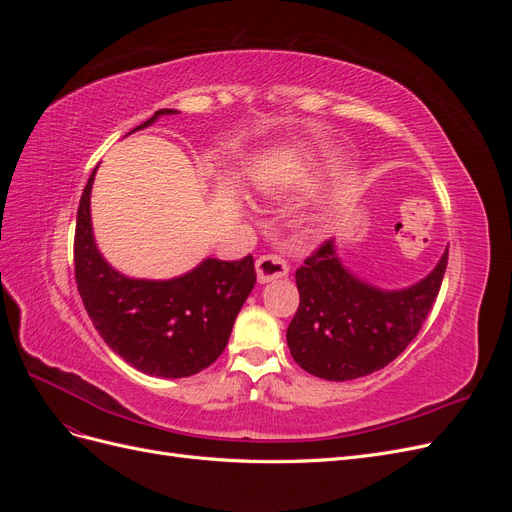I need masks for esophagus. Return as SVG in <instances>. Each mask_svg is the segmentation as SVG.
I'll list each match as a JSON object with an SVG mask.
<instances>
[{
    "label": "esophagus",
    "mask_w": 512,
    "mask_h": 512,
    "mask_svg": "<svg viewBox=\"0 0 512 512\" xmlns=\"http://www.w3.org/2000/svg\"><path fill=\"white\" fill-rule=\"evenodd\" d=\"M256 275L258 284H269L275 280H282L288 275V265L282 256L277 254H265L256 260Z\"/></svg>",
    "instance_id": "obj_1"
}]
</instances>
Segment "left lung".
Returning a JSON list of instances; mask_svg holds the SVG:
<instances>
[{"label":"left lung","instance_id":"8db88e82","mask_svg":"<svg viewBox=\"0 0 512 512\" xmlns=\"http://www.w3.org/2000/svg\"><path fill=\"white\" fill-rule=\"evenodd\" d=\"M448 247L423 280L386 290L354 275L327 241L297 269L299 309L288 324L292 359L307 374L344 382L374 374L421 331L446 271Z\"/></svg>","mask_w":512,"mask_h":512}]
</instances>
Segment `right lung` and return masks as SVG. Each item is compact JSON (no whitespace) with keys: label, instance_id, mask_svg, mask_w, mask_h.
<instances>
[{"label":"right lung","instance_id":"right-lung-1","mask_svg":"<svg viewBox=\"0 0 512 512\" xmlns=\"http://www.w3.org/2000/svg\"><path fill=\"white\" fill-rule=\"evenodd\" d=\"M177 113L162 108L132 132ZM96 170L83 190L74 235V275L87 314L104 344L134 369L156 378L194 376L224 352L232 324L256 284L254 258H205L170 280L119 273L100 254L91 226Z\"/></svg>","mask_w":512,"mask_h":512}]
</instances>
